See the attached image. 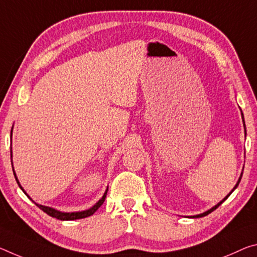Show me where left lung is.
Masks as SVG:
<instances>
[{"instance_id": "obj_1", "label": "left lung", "mask_w": 257, "mask_h": 257, "mask_svg": "<svg viewBox=\"0 0 257 257\" xmlns=\"http://www.w3.org/2000/svg\"><path fill=\"white\" fill-rule=\"evenodd\" d=\"M242 119H243V116H242ZM243 127H245V121H243ZM245 129H246V128H245ZM241 177H242V174H241V176H240V178H239V181H238V183H237V185H235V186H234V189L231 191V192H230V194H231L232 192H233V191H234L235 189H237V186L239 185V183H240V180H241ZM230 194H229V195H230ZM229 195H227V197H229ZM227 197H226V198H224V199H223V200H222L221 202H219V203H217V205H216V206H215V207H213V208H211V209H209V210H207V211H205V213H203V214H200V215H195V216H192V217H194V218H195V217H203V216H206V215H208V214H210V213H211V211H214L215 209H216V208H217V207H218L219 205H222V203H223V201H225V200H226V199H227Z\"/></svg>"}]
</instances>
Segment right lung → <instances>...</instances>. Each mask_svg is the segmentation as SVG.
<instances>
[{
  "label": "right lung",
  "instance_id": "add662e5",
  "mask_svg": "<svg viewBox=\"0 0 257 257\" xmlns=\"http://www.w3.org/2000/svg\"><path fill=\"white\" fill-rule=\"evenodd\" d=\"M11 133H12V129H11ZM14 175H15L16 181H17L19 187L24 191L22 185L19 184V182H18V180H17V176H16V174H15V170H14ZM24 192H25V191H24ZM25 193H26V192H25ZM106 194H107V190L105 191L103 198H101L100 200H99L98 202H97L95 206L91 207L90 209L84 210V211H76V213H62V211H58V210H56V209H54V208H50V207H46V206H42V205H38V203H35V205L38 206L41 210H43L44 213L48 214L49 216L55 217V218H57V219H60V221H73V219H79V218H84V217L91 216V215H92L93 213H95V211H96L97 209H98L101 205H103L104 201H105V198H106Z\"/></svg>",
  "mask_w": 257,
  "mask_h": 257
}]
</instances>
